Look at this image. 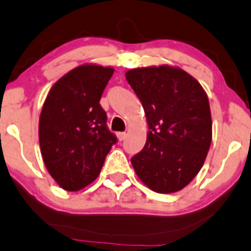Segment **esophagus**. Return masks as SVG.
<instances>
[{
	"instance_id": "34e87169",
	"label": "esophagus",
	"mask_w": 251,
	"mask_h": 251,
	"mask_svg": "<svg viewBox=\"0 0 251 251\" xmlns=\"http://www.w3.org/2000/svg\"><path fill=\"white\" fill-rule=\"evenodd\" d=\"M126 133H118L117 134V139L120 140V141H123V140H126Z\"/></svg>"
}]
</instances>
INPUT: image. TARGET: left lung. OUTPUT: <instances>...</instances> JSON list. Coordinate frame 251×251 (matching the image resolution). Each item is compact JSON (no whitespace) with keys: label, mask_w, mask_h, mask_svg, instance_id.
Here are the masks:
<instances>
[{"label":"left lung","mask_w":251,"mask_h":251,"mask_svg":"<svg viewBox=\"0 0 251 251\" xmlns=\"http://www.w3.org/2000/svg\"><path fill=\"white\" fill-rule=\"evenodd\" d=\"M126 79L144 106L150 129L131 165L151 190L179 191L199 174L211 146L208 97L200 82L178 67L130 69Z\"/></svg>","instance_id":"8db88e82"}]
</instances>
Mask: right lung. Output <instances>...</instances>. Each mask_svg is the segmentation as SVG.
I'll return each instance as SVG.
<instances>
[{
    "mask_svg": "<svg viewBox=\"0 0 251 251\" xmlns=\"http://www.w3.org/2000/svg\"><path fill=\"white\" fill-rule=\"evenodd\" d=\"M111 67L82 64L51 87L39 117V145L50 176L64 190L77 191L100 174L116 137L106 126L101 94Z\"/></svg>",
    "mask_w": 251,
    "mask_h": 251,
    "instance_id": "add662e5",
    "label": "right lung"
}]
</instances>
